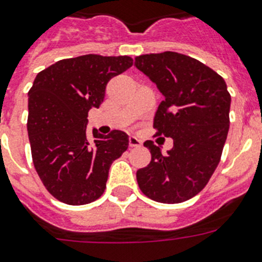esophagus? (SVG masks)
I'll use <instances>...</instances> for the list:
<instances>
[{
    "instance_id": "obj_1",
    "label": "esophagus",
    "mask_w": 262,
    "mask_h": 262,
    "mask_svg": "<svg viewBox=\"0 0 262 262\" xmlns=\"http://www.w3.org/2000/svg\"><path fill=\"white\" fill-rule=\"evenodd\" d=\"M128 145L131 148L140 147V145H142V142H140V139H138L136 136H129V138H128Z\"/></svg>"
}]
</instances>
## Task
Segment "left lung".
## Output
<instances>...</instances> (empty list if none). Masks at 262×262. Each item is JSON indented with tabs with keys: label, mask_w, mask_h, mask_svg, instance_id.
Returning <instances> with one entry per match:
<instances>
[{
	"label": "left lung",
	"mask_w": 262,
	"mask_h": 262,
	"mask_svg": "<svg viewBox=\"0 0 262 262\" xmlns=\"http://www.w3.org/2000/svg\"><path fill=\"white\" fill-rule=\"evenodd\" d=\"M135 67L165 98L155 114L156 135L173 139L166 155L152 140L144 143L152 159L136 172L139 187L156 202H185L207 185L221 161L230 128L226 81L203 62L170 51L138 56Z\"/></svg>",
	"instance_id": "obj_1"
}]
</instances>
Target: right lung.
Listing matches in <instances>:
<instances>
[{
  "label": "right lung",
  "instance_id": "right-lung-1",
  "mask_svg": "<svg viewBox=\"0 0 262 262\" xmlns=\"http://www.w3.org/2000/svg\"><path fill=\"white\" fill-rule=\"evenodd\" d=\"M129 56L64 59L36 75L29 92V133L36 173L48 191L67 205H86L106 189L108 169L128 148V135L114 129L86 135L88 113L98 108L106 85L133 66Z\"/></svg>",
  "mask_w": 262,
  "mask_h": 262
}]
</instances>
